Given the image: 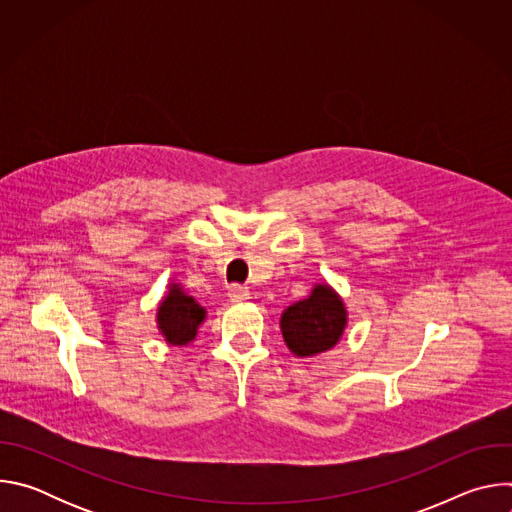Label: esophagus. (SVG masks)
<instances>
[{"label":"esophagus","instance_id":"esophagus-1","mask_svg":"<svg viewBox=\"0 0 512 512\" xmlns=\"http://www.w3.org/2000/svg\"><path fill=\"white\" fill-rule=\"evenodd\" d=\"M229 298H231V302H235V304L245 302V300H249V289L243 287V285H239V283H235V285L229 287Z\"/></svg>","mask_w":512,"mask_h":512}]
</instances>
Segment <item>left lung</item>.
Returning <instances> with one entry per match:
<instances>
[{"mask_svg":"<svg viewBox=\"0 0 512 512\" xmlns=\"http://www.w3.org/2000/svg\"><path fill=\"white\" fill-rule=\"evenodd\" d=\"M344 326V304L328 285H316L308 300L289 306L281 316L285 344L298 356H314L332 348Z\"/></svg>","mask_w":512,"mask_h":512,"instance_id":"left-lung-1","label":"left lung"}]
</instances>
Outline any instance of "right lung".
I'll use <instances>...</instances> for the list:
<instances>
[{
	"label": "right lung",
	"instance_id": "obj_1",
	"mask_svg": "<svg viewBox=\"0 0 512 512\" xmlns=\"http://www.w3.org/2000/svg\"><path fill=\"white\" fill-rule=\"evenodd\" d=\"M204 316V308L174 285L158 310V324L170 344H188L196 336V328Z\"/></svg>",
	"mask_w": 512,
	"mask_h": 512
}]
</instances>
